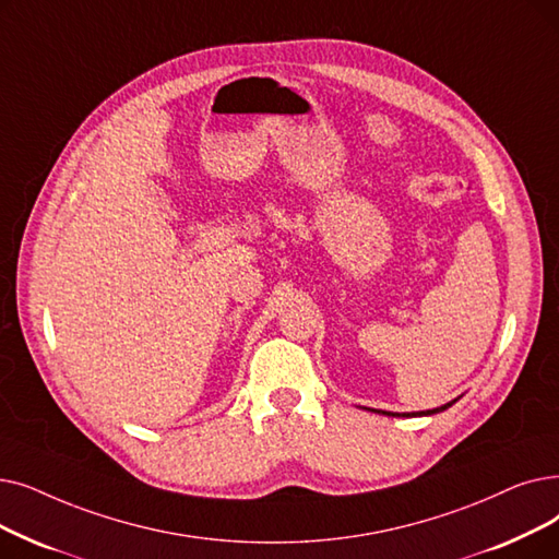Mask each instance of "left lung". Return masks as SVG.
Here are the masks:
<instances>
[{
    "label": "left lung",
    "mask_w": 559,
    "mask_h": 559,
    "mask_svg": "<svg viewBox=\"0 0 559 559\" xmlns=\"http://www.w3.org/2000/svg\"><path fill=\"white\" fill-rule=\"evenodd\" d=\"M456 400H452V402H448V404H443V406H439V408H429V411H420V414H402L404 418H408V416H433V414H441V411H445V408H450L452 404H454ZM377 414H383V416H400V414H391V411H377Z\"/></svg>",
    "instance_id": "8db88e82"
}]
</instances>
